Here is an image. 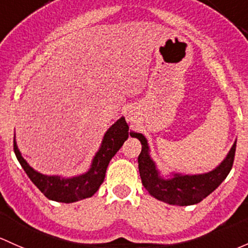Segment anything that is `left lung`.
<instances>
[{"mask_svg": "<svg viewBox=\"0 0 248 248\" xmlns=\"http://www.w3.org/2000/svg\"><path fill=\"white\" fill-rule=\"evenodd\" d=\"M131 137L137 138L141 142V152L138 157V163L142 186L153 197L169 204L191 205L205 199L225 181L232 170L235 157L236 142H234L227 157L215 170L194 176L176 173L173 178L163 179L150 157L147 140L144 135L133 132Z\"/></svg>", "mask_w": 248, "mask_h": 248, "instance_id": "obj_1", "label": "left lung"}]
</instances>
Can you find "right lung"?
I'll use <instances>...</instances> for the list:
<instances>
[{
  "label": "right lung",
  "instance_id": "1",
  "mask_svg": "<svg viewBox=\"0 0 248 248\" xmlns=\"http://www.w3.org/2000/svg\"><path fill=\"white\" fill-rule=\"evenodd\" d=\"M128 124L124 117L117 120L103 138L102 146L96 153L90 170L74 178H62L59 176H46L36 172L22 158L14 139V152L17 160L34 186L47 197L56 202L72 203L91 197L103 183L107 168L110 159L116 155L128 138Z\"/></svg>",
  "mask_w": 248,
  "mask_h": 248
}]
</instances>
